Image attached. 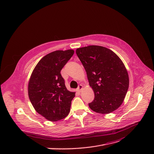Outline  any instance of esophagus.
Masks as SVG:
<instances>
[{"label": "esophagus", "mask_w": 154, "mask_h": 154, "mask_svg": "<svg viewBox=\"0 0 154 154\" xmlns=\"http://www.w3.org/2000/svg\"><path fill=\"white\" fill-rule=\"evenodd\" d=\"M82 88H83V85H81V84L79 85V87H78V88H77V91L79 92H81Z\"/></svg>", "instance_id": "34e87169"}]
</instances>
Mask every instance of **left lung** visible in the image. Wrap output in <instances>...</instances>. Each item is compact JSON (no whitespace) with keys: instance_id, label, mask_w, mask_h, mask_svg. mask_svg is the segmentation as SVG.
<instances>
[{"instance_id":"8db88e82","label":"left lung","mask_w":154,"mask_h":154,"mask_svg":"<svg viewBox=\"0 0 154 154\" xmlns=\"http://www.w3.org/2000/svg\"><path fill=\"white\" fill-rule=\"evenodd\" d=\"M76 54L95 95L88 106L103 114L117 109L124 100L129 85L128 72L122 61L111 50L99 45L79 48Z\"/></svg>"}]
</instances>
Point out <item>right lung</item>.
<instances>
[{
	"instance_id": "obj_1",
	"label": "right lung",
	"mask_w": 154,
	"mask_h": 154,
	"mask_svg": "<svg viewBox=\"0 0 154 154\" xmlns=\"http://www.w3.org/2000/svg\"><path fill=\"white\" fill-rule=\"evenodd\" d=\"M74 51H56L44 56L32 72L28 85L29 97L35 110L55 122L66 117L75 92L69 91L60 71Z\"/></svg>"
}]
</instances>
